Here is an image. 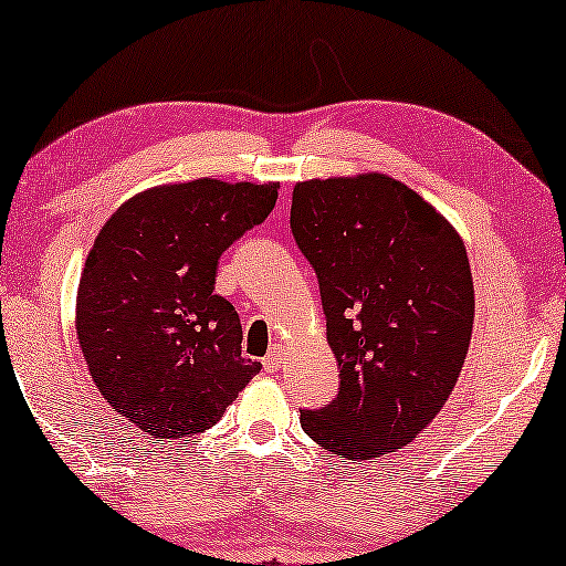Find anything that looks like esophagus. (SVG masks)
<instances>
[{
    "instance_id": "obj_1",
    "label": "esophagus",
    "mask_w": 566,
    "mask_h": 566,
    "mask_svg": "<svg viewBox=\"0 0 566 566\" xmlns=\"http://www.w3.org/2000/svg\"><path fill=\"white\" fill-rule=\"evenodd\" d=\"M283 356H285V349H283L281 344H275L273 349L265 354V359H263V367H265V371H277V369H281Z\"/></svg>"
}]
</instances>
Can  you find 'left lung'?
Returning <instances> with one entry per match:
<instances>
[{
  "label": "left lung",
  "mask_w": 566,
  "mask_h": 566,
  "mask_svg": "<svg viewBox=\"0 0 566 566\" xmlns=\"http://www.w3.org/2000/svg\"><path fill=\"white\" fill-rule=\"evenodd\" d=\"M291 230L318 277L338 395L301 410L324 450L371 460L442 410L473 332L465 245L430 202L387 174L298 181Z\"/></svg>",
  "instance_id": "1"
}]
</instances>
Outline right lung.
Masks as SVG:
<instances>
[{
  "label": "right lung",
  "mask_w": 566,
  "mask_h": 566,
  "mask_svg": "<svg viewBox=\"0 0 566 566\" xmlns=\"http://www.w3.org/2000/svg\"><path fill=\"white\" fill-rule=\"evenodd\" d=\"M277 185L195 179L136 195L103 224L77 285V342L108 405L154 438L210 430L263 364L245 359L217 260L265 220Z\"/></svg>",
  "instance_id": "right-lung-1"
}]
</instances>
